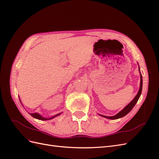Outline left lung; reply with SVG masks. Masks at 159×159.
Returning <instances> with one entry per match:
<instances>
[{"instance_id":"left-lung-1","label":"left lung","mask_w":159,"mask_h":159,"mask_svg":"<svg viewBox=\"0 0 159 159\" xmlns=\"http://www.w3.org/2000/svg\"><path fill=\"white\" fill-rule=\"evenodd\" d=\"M139 65V64H138ZM139 73H140V77H141V82H140V88H139V91L137 94L136 95L135 97L134 98V99L131 101V102H130L127 105H126L125 107L121 111H119L117 114H116L114 116H105V115H100L98 114L100 116H102L103 117L105 118H107L109 119H119V118H121L124 116H125L127 114H128L132 110V109L134 107V105L137 103V102H138V100L140 98V96L141 95V92H142V88H143V78H142V75L140 72V68H139Z\"/></svg>"}]
</instances>
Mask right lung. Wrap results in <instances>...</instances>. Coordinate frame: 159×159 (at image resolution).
I'll return each instance as SVG.
<instances>
[{"mask_svg": "<svg viewBox=\"0 0 159 159\" xmlns=\"http://www.w3.org/2000/svg\"><path fill=\"white\" fill-rule=\"evenodd\" d=\"M61 113H57V114H56V115H54V116H52V117H49V118H45V117H42V115H40L39 113H30V115H31L32 117H33L34 118H35V119H39V120H42V121H47V120H50V119H54V118H55L56 117L59 116L60 115H61Z\"/></svg>", "mask_w": 159, "mask_h": 159, "instance_id": "add662e5", "label": "right lung"}]
</instances>
